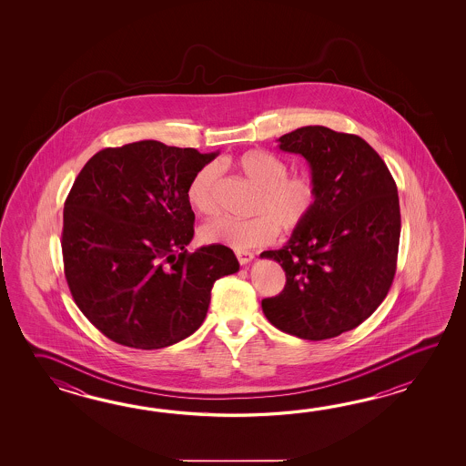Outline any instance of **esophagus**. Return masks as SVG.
Listing matches in <instances>:
<instances>
[{"instance_id": "1", "label": "esophagus", "mask_w": 466, "mask_h": 466, "mask_svg": "<svg viewBox=\"0 0 466 466\" xmlns=\"http://www.w3.org/2000/svg\"><path fill=\"white\" fill-rule=\"evenodd\" d=\"M237 258L239 265H247L255 258V255L251 251H237Z\"/></svg>"}]
</instances>
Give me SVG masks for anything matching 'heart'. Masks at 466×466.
<instances>
[{"label":"heart","instance_id":"1","mask_svg":"<svg viewBox=\"0 0 466 466\" xmlns=\"http://www.w3.org/2000/svg\"><path fill=\"white\" fill-rule=\"evenodd\" d=\"M233 165L259 189L253 207L258 217L211 219L199 229L203 243L227 245L238 251L269 245L277 239L279 229L291 233L301 228L317 208V181L308 173L288 175L287 161L275 153L249 149L241 153ZM218 167L208 163L189 179L187 198L191 208L203 217H211L218 209Z\"/></svg>","mask_w":466,"mask_h":466}]
</instances>
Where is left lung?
<instances>
[{
  "label": "left lung",
  "instance_id": "obj_1",
  "mask_svg": "<svg viewBox=\"0 0 466 466\" xmlns=\"http://www.w3.org/2000/svg\"><path fill=\"white\" fill-rule=\"evenodd\" d=\"M278 143L307 159L318 203L285 247L261 253L287 275L283 291L261 308L285 333L335 338L371 317L393 283L401 231L395 179L357 135L303 127Z\"/></svg>",
  "mask_w": 466,
  "mask_h": 466
}]
</instances>
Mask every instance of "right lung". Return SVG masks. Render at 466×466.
Instances as JSON below:
<instances>
[{
	"instance_id": "1",
	"label": "right lung",
	"mask_w": 466,
	"mask_h": 466,
	"mask_svg": "<svg viewBox=\"0 0 466 466\" xmlns=\"http://www.w3.org/2000/svg\"><path fill=\"white\" fill-rule=\"evenodd\" d=\"M218 153L143 139L98 151L63 209L65 277L83 315L115 343L158 350L205 321L211 288L239 269L223 245L188 253L189 179Z\"/></svg>"
}]
</instances>
